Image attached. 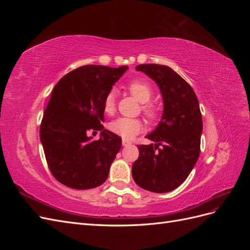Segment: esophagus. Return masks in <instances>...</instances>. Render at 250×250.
Listing matches in <instances>:
<instances>
[{"label": "esophagus", "mask_w": 250, "mask_h": 250, "mask_svg": "<svg viewBox=\"0 0 250 250\" xmlns=\"http://www.w3.org/2000/svg\"><path fill=\"white\" fill-rule=\"evenodd\" d=\"M122 145H123L124 147H127V146L131 145V142H130V141H128V140H126V139H123V140H122Z\"/></svg>", "instance_id": "1"}]
</instances>
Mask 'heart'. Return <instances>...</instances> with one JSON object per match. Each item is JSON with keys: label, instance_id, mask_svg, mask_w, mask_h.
Segmentation results:
<instances>
[{"label": "heart", "instance_id": "heart-1", "mask_svg": "<svg viewBox=\"0 0 250 250\" xmlns=\"http://www.w3.org/2000/svg\"><path fill=\"white\" fill-rule=\"evenodd\" d=\"M127 89L135 99L143 103L142 111L149 119H155L157 117V108L155 105L149 103L148 101L152 97V88L147 82L142 80L131 81L127 85ZM104 111L111 115L116 109V93L113 90L105 96L103 101ZM143 122L140 119H130V118H118L109 123V129L123 139H132L138 133L143 130Z\"/></svg>", "mask_w": 250, "mask_h": 250}]
</instances>
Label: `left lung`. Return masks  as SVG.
Here are the masks:
<instances>
[{
    "label": "left lung",
    "mask_w": 250,
    "mask_h": 250,
    "mask_svg": "<svg viewBox=\"0 0 250 250\" xmlns=\"http://www.w3.org/2000/svg\"><path fill=\"white\" fill-rule=\"evenodd\" d=\"M137 71L153 79L161 89L164 112L160 124L146 138L155 142L138 147L132 177L144 190L167 193L188 176L200 154L202 117L191 85L171 67L140 64Z\"/></svg>",
    "instance_id": "1"
}]
</instances>
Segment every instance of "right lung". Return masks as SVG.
I'll return each mask as SVG.
<instances>
[{"instance_id":"obj_1","label":"right lung","mask_w":250,"mask_h":250,"mask_svg":"<svg viewBox=\"0 0 250 250\" xmlns=\"http://www.w3.org/2000/svg\"><path fill=\"white\" fill-rule=\"evenodd\" d=\"M88 64L67 73L52 90L40 135L48 167L60 184L76 190L101 186L122 146V139L104 129L103 101L127 71ZM102 130L94 141L89 132Z\"/></svg>"}]
</instances>
